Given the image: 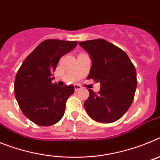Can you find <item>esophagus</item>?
<instances>
[{
	"label": "esophagus",
	"mask_w": 160,
	"mask_h": 160,
	"mask_svg": "<svg viewBox=\"0 0 160 160\" xmlns=\"http://www.w3.org/2000/svg\"><path fill=\"white\" fill-rule=\"evenodd\" d=\"M81 89H82L81 86H79V85L78 84L74 85V90H75V91H78V90H81Z\"/></svg>",
	"instance_id": "obj_1"
}]
</instances>
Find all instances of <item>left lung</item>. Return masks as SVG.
Segmentation results:
<instances>
[{
  "instance_id": "left-lung-1",
  "label": "left lung",
  "mask_w": 160,
  "mask_h": 160,
  "mask_svg": "<svg viewBox=\"0 0 160 160\" xmlns=\"http://www.w3.org/2000/svg\"><path fill=\"white\" fill-rule=\"evenodd\" d=\"M79 45L92 60L87 79L99 82L101 89L90 96L84 107L89 116L102 123L119 119L132 103L137 87L135 68L128 54L103 39L86 41Z\"/></svg>"
}]
</instances>
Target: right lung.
Listing matches in <instances>:
<instances>
[{"label":"right lung","mask_w":160,"mask_h":160,"mask_svg":"<svg viewBox=\"0 0 160 160\" xmlns=\"http://www.w3.org/2000/svg\"><path fill=\"white\" fill-rule=\"evenodd\" d=\"M77 42L49 39L29 53L17 73L14 94L22 113L32 122L48 127L62 118L73 85L58 87L52 82L61 57L71 51Z\"/></svg>","instance_id":"obj_1"}]
</instances>
